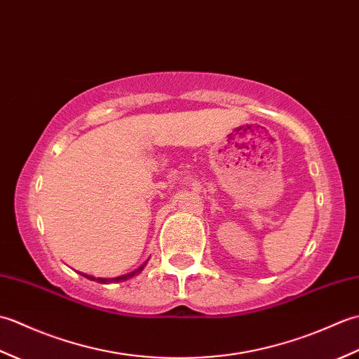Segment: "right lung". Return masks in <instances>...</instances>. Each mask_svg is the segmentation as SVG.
<instances>
[{
  "label": "right lung",
  "instance_id": "add662e5",
  "mask_svg": "<svg viewBox=\"0 0 359 359\" xmlns=\"http://www.w3.org/2000/svg\"><path fill=\"white\" fill-rule=\"evenodd\" d=\"M143 270V265L140 266V269H137L135 271H133V273H129V274H125V276H118V278H112V279H104V278H94V276H88V274H83V273H80V274H83V276L85 278H88V279H90V280H95V282H100V284H109V282H120V280H126V279H129V278H134L135 274H139L140 271Z\"/></svg>",
  "mask_w": 359,
  "mask_h": 359
}]
</instances>
